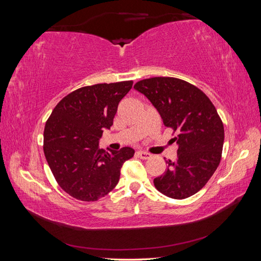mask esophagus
Listing matches in <instances>:
<instances>
[{
	"label": "esophagus",
	"mask_w": 261,
	"mask_h": 261,
	"mask_svg": "<svg viewBox=\"0 0 261 261\" xmlns=\"http://www.w3.org/2000/svg\"><path fill=\"white\" fill-rule=\"evenodd\" d=\"M137 155L139 158H141V159H149L150 156H151V154H150L149 152H146V151H143V150H140V151H137Z\"/></svg>",
	"instance_id": "obj_1"
}]
</instances>
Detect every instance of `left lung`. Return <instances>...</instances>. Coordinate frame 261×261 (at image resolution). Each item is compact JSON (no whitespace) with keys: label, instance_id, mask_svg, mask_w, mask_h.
I'll return each instance as SVG.
<instances>
[{"label":"left lung","instance_id":"8db88e82","mask_svg":"<svg viewBox=\"0 0 261 261\" xmlns=\"http://www.w3.org/2000/svg\"><path fill=\"white\" fill-rule=\"evenodd\" d=\"M151 102L163 124L176 132L175 161L153 179L155 188L174 199L199 192L217 170L224 128L215 106L200 89L173 77H153L134 86Z\"/></svg>","mask_w":261,"mask_h":261}]
</instances>
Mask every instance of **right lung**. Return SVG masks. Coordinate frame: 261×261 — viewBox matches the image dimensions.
<instances>
[{"mask_svg": "<svg viewBox=\"0 0 261 261\" xmlns=\"http://www.w3.org/2000/svg\"><path fill=\"white\" fill-rule=\"evenodd\" d=\"M133 82L97 84L63 98L45 123L43 151L63 191L76 199L96 201L120 180L121 168L135 150L105 151L99 140L113 125L120 101Z\"/></svg>", "mask_w": 261, "mask_h": 261, "instance_id": "add662e5", "label": "right lung"}]
</instances>
